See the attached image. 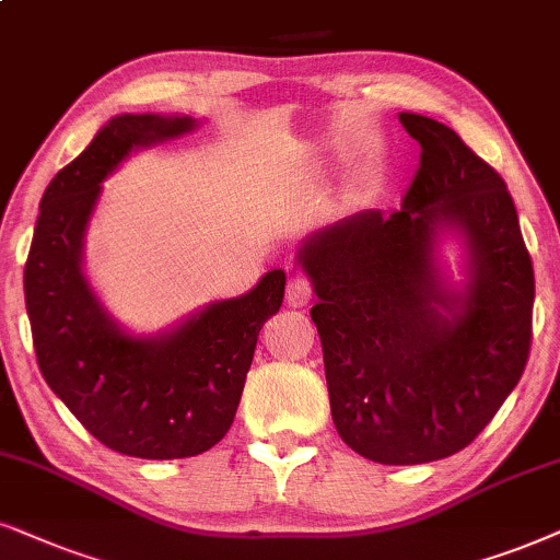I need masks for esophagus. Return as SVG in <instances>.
<instances>
[{
	"label": "esophagus",
	"mask_w": 560,
	"mask_h": 560,
	"mask_svg": "<svg viewBox=\"0 0 560 560\" xmlns=\"http://www.w3.org/2000/svg\"><path fill=\"white\" fill-rule=\"evenodd\" d=\"M310 300H313V284L304 276H292L287 284V304L289 307H304Z\"/></svg>",
	"instance_id": "obj_1"
}]
</instances>
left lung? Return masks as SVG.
Instances as JSON below:
<instances>
[{"mask_svg":"<svg viewBox=\"0 0 560 560\" xmlns=\"http://www.w3.org/2000/svg\"><path fill=\"white\" fill-rule=\"evenodd\" d=\"M421 144L400 211L366 209L304 240L330 413L353 452L421 465L465 450L525 372L535 276L506 183L434 118L400 113ZM450 234L466 281L438 264Z\"/></svg>","mask_w":560,"mask_h":560,"instance_id":"1","label":"left lung"}]
</instances>
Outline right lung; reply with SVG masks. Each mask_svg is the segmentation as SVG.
I'll use <instances>...</instances> for the list:
<instances>
[{
	"label": "right lung",
	"instance_id": "obj_1",
	"mask_svg": "<svg viewBox=\"0 0 560 560\" xmlns=\"http://www.w3.org/2000/svg\"><path fill=\"white\" fill-rule=\"evenodd\" d=\"M190 116L124 113L48 183L25 264V307L48 387L105 447L141 459L201 455L235 421L258 332L284 302L268 271L247 294L209 302L158 336L113 320L84 276L101 183L131 152L196 129Z\"/></svg>",
	"mask_w": 560,
	"mask_h": 560
}]
</instances>
